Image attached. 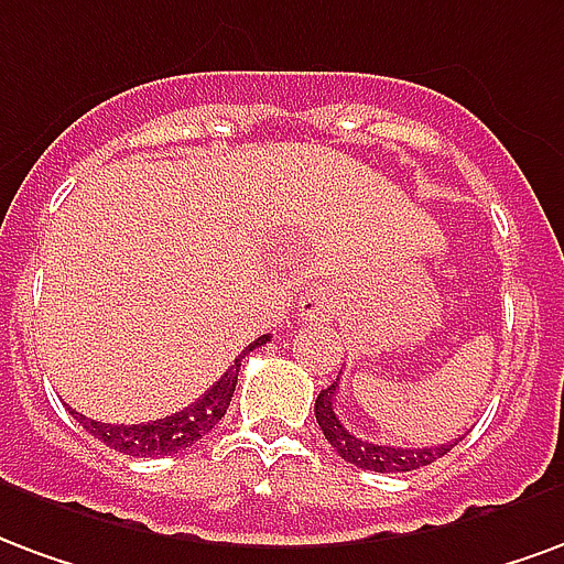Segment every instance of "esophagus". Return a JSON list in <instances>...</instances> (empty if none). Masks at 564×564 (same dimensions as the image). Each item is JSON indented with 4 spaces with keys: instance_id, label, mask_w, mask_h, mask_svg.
Here are the masks:
<instances>
[{
    "instance_id": "esophagus-1",
    "label": "esophagus",
    "mask_w": 564,
    "mask_h": 564,
    "mask_svg": "<svg viewBox=\"0 0 564 564\" xmlns=\"http://www.w3.org/2000/svg\"><path fill=\"white\" fill-rule=\"evenodd\" d=\"M336 294H333L330 288H310L306 291V297L300 300V315L306 318V322H318V318H330L333 312H336Z\"/></svg>"
}]
</instances>
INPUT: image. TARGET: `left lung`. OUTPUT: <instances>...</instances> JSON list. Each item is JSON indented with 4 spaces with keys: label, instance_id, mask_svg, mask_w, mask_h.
I'll return each instance as SVG.
<instances>
[{
    "label": "left lung",
    "instance_id": "1",
    "mask_svg": "<svg viewBox=\"0 0 564 564\" xmlns=\"http://www.w3.org/2000/svg\"><path fill=\"white\" fill-rule=\"evenodd\" d=\"M336 390H339V378L333 381L330 388H324L315 400V421L322 426L324 438L330 442L336 454L343 456L345 463H355L357 468L367 471H381V475H393V471H414V468L430 466L438 456H445L456 442L438 447H390L376 445L355 435L336 414Z\"/></svg>",
    "mask_w": 564,
    "mask_h": 564
}]
</instances>
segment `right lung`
I'll return each instance as SVG.
<instances>
[{
	"mask_svg": "<svg viewBox=\"0 0 564 564\" xmlns=\"http://www.w3.org/2000/svg\"><path fill=\"white\" fill-rule=\"evenodd\" d=\"M270 343V336H258L246 351H242L231 367L225 369V376L213 384L209 390L200 393V400L192 402L188 409L183 412L171 414V417H162V421H150V423H101L86 417V414L72 412L74 417H80L84 430L101 438L105 445L119 451V454L129 456H171L186 451L195 442H200L204 435L216 426V423L225 417L228 405H231L234 388H237V376H240V364L242 357L261 348V345Z\"/></svg>",
	"mask_w": 564,
	"mask_h": 564,
	"instance_id": "1",
	"label": "right lung"
}]
</instances>
